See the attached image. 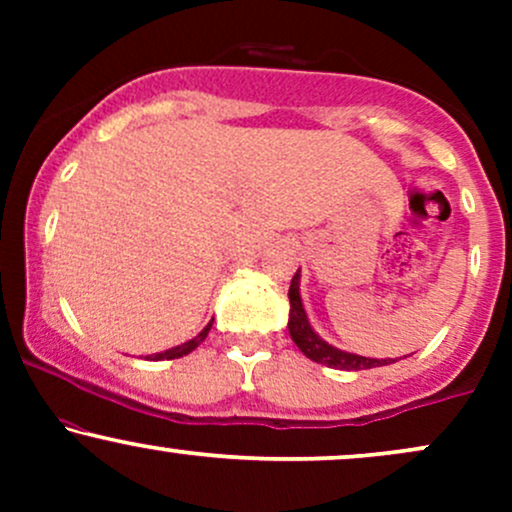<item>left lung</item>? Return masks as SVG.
I'll list each match as a JSON object with an SVG mask.
<instances>
[{"label": "left lung", "mask_w": 512, "mask_h": 512, "mask_svg": "<svg viewBox=\"0 0 512 512\" xmlns=\"http://www.w3.org/2000/svg\"><path fill=\"white\" fill-rule=\"evenodd\" d=\"M289 301H291V313H289V334L296 342L298 349L303 351L310 361L322 363V366H330L337 370H366V368H378V366H390L395 363V358H370V356H358L349 354V351L337 349V346L327 344L310 325L308 315H305L303 298H301V269L293 274L291 289H289Z\"/></svg>", "instance_id": "obj_1"}]
</instances>
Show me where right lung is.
Segmentation results:
<instances>
[{"label": "right lung", "mask_w": 512, "mask_h": 512, "mask_svg": "<svg viewBox=\"0 0 512 512\" xmlns=\"http://www.w3.org/2000/svg\"><path fill=\"white\" fill-rule=\"evenodd\" d=\"M214 322V320H211ZM211 322L207 327H204L202 332L197 334L195 339H190V342H185V344H180V346H173V349H168V351H161V354H154V356H149V361H170V358H180V356H187L190 354V351H195L199 344L204 342V339H207V334H209V330H211Z\"/></svg>", "instance_id": "obj_1"}]
</instances>
